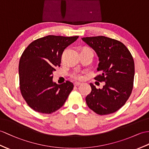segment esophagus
Masks as SVG:
<instances>
[{
	"mask_svg": "<svg viewBox=\"0 0 149 149\" xmlns=\"http://www.w3.org/2000/svg\"><path fill=\"white\" fill-rule=\"evenodd\" d=\"M81 85V83H79V82H74V85L75 86H79V85Z\"/></svg>",
	"mask_w": 149,
	"mask_h": 149,
	"instance_id": "esophagus-1",
	"label": "esophagus"
}]
</instances>
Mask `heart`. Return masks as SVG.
Segmentation results:
<instances>
[{
    "mask_svg": "<svg viewBox=\"0 0 149 149\" xmlns=\"http://www.w3.org/2000/svg\"><path fill=\"white\" fill-rule=\"evenodd\" d=\"M71 77L75 79H82L83 78V72L79 70H74L71 74Z\"/></svg>",
    "mask_w": 149,
    "mask_h": 149,
    "instance_id": "1",
    "label": "heart"
}]
</instances>
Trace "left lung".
Wrapping results in <instances>:
<instances>
[{"mask_svg":"<svg viewBox=\"0 0 149 149\" xmlns=\"http://www.w3.org/2000/svg\"><path fill=\"white\" fill-rule=\"evenodd\" d=\"M95 50L99 58L95 78L105 82L102 89L90 83L91 93L86 97L88 107L99 115H107L119 110L131 95L135 75V63L127 47L117 40L104 36L81 38Z\"/></svg>","mask_w":149,"mask_h":149,"instance_id":"left-lung-1","label":"left lung"}]
</instances>
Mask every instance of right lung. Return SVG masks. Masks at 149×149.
<instances>
[{
    "instance_id": "1",
    "label": "right lung",
    "mask_w": 149,
    "mask_h": 149,
    "mask_svg": "<svg viewBox=\"0 0 149 149\" xmlns=\"http://www.w3.org/2000/svg\"><path fill=\"white\" fill-rule=\"evenodd\" d=\"M78 36L48 35L35 40L24 50L19 63V88L32 109L51 114L62 107L73 89L72 83L53 82V72L60 66L61 56Z\"/></svg>"
}]
</instances>
